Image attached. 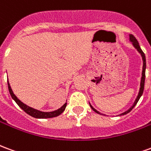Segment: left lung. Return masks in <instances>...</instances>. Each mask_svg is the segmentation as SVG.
<instances>
[{
	"instance_id": "8db88e82",
	"label": "left lung",
	"mask_w": 151,
	"mask_h": 151,
	"mask_svg": "<svg viewBox=\"0 0 151 151\" xmlns=\"http://www.w3.org/2000/svg\"><path fill=\"white\" fill-rule=\"evenodd\" d=\"M129 40L130 41L133 43V46L135 47V48H136L138 52H139L140 53H141V55H142V60H143V68H142V80H141V87H140V91H139V94H138V95H137V97L136 100H135V102H134V104L133 105V107H131V108L128 110V111H124V113H122L121 115H125V114L129 113L132 109H133L134 107H135V105L137 104V102H138V100H139L140 97L142 96V95L143 93V91H144V85H145V78H146V56H145V53L143 52L142 50L141 49V47H140V45L139 43H138V42H137V39L134 36H133V35H129ZM90 106H91V108L93 109V111H95L96 113L98 114H101L99 113L98 111H96L95 108H92V106L91 104H90Z\"/></svg>"
}]
</instances>
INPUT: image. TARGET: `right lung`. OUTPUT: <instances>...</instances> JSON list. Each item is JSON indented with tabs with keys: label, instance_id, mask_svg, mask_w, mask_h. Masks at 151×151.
Instances as JSON below:
<instances>
[{
	"label": "right lung",
	"instance_id": "1",
	"mask_svg": "<svg viewBox=\"0 0 151 151\" xmlns=\"http://www.w3.org/2000/svg\"><path fill=\"white\" fill-rule=\"evenodd\" d=\"M8 88H9V94L11 95V97L14 99V100L16 103H17V104L20 107V108L25 111V112H27L28 115H30L31 116L35 117V118H52V117H56L57 116H59L60 114L62 113L63 111H65V109L66 108V104H67V103H65V104L63 105L62 107L60 108H59L58 110H56V111H51V112H43V111H38V110H35L34 108H31V107H29V106H27L26 104H24L22 102H21L19 99H18L16 96L14 95V94L13 93L12 91V89L10 87V86H9V83L8 82Z\"/></svg>",
	"mask_w": 151,
	"mask_h": 151
}]
</instances>
